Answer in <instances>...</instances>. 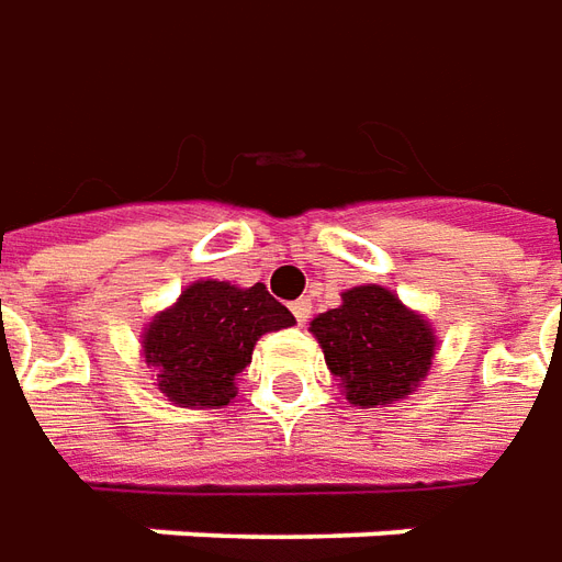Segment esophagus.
I'll return each mask as SVG.
<instances>
[{
    "label": "esophagus",
    "mask_w": 562,
    "mask_h": 562,
    "mask_svg": "<svg viewBox=\"0 0 562 562\" xmlns=\"http://www.w3.org/2000/svg\"><path fill=\"white\" fill-rule=\"evenodd\" d=\"M290 312H293V318L305 324V321L312 318V300H296V303L290 305Z\"/></svg>",
    "instance_id": "obj_1"
}]
</instances>
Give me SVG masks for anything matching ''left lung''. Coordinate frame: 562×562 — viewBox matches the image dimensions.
Returning <instances> with one entry per match:
<instances>
[{"instance_id": "obj_1", "label": "left lung", "mask_w": 562, "mask_h": 562, "mask_svg": "<svg viewBox=\"0 0 562 562\" xmlns=\"http://www.w3.org/2000/svg\"><path fill=\"white\" fill-rule=\"evenodd\" d=\"M333 376L358 406L392 404L419 385L431 358L435 333L392 290L367 284L342 293V305L312 321Z\"/></svg>"}]
</instances>
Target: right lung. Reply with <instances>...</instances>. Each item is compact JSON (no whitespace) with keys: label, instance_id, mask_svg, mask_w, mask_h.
<instances>
[{"label":"right lung","instance_id":"1","mask_svg":"<svg viewBox=\"0 0 562 562\" xmlns=\"http://www.w3.org/2000/svg\"><path fill=\"white\" fill-rule=\"evenodd\" d=\"M293 315L262 284L199 281L143 333V355L158 367V389L183 406H226L235 376L250 363L262 333L290 327Z\"/></svg>","mask_w":562,"mask_h":562}]
</instances>
